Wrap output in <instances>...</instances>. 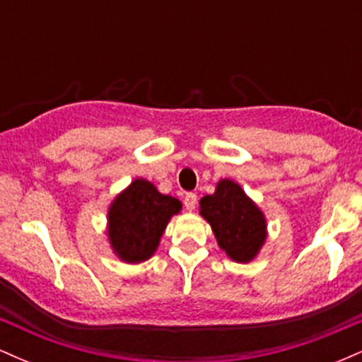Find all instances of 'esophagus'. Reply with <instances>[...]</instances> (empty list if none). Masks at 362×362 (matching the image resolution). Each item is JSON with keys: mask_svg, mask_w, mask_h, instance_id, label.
Returning a JSON list of instances; mask_svg holds the SVG:
<instances>
[{"mask_svg": "<svg viewBox=\"0 0 362 362\" xmlns=\"http://www.w3.org/2000/svg\"><path fill=\"white\" fill-rule=\"evenodd\" d=\"M195 204H197V195H195L194 192H189L185 194L184 197V206L187 211H194L195 209Z\"/></svg>", "mask_w": 362, "mask_h": 362, "instance_id": "esophagus-1", "label": "esophagus"}]
</instances>
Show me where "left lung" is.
<instances>
[{
  "label": "left lung",
  "instance_id": "left-lung-1",
  "mask_svg": "<svg viewBox=\"0 0 362 362\" xmlns=\"http://www.w3.org/2000/svg\"><path fill=\"white\" fill-rule=\"evenodd\" d=\"M201 214L219 247L235 262H250L265 242L264 214L233 180L224 178L213 195L201 199Z\"/></svg>",
  "mask_w": 362,
  "mask_h": 362
}]
</instances>
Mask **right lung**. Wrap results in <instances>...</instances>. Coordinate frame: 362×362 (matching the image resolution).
<instances>
[{
    "mask_svg": "<svg viewBox=\"0 0 362 362\" xmlns=\"http://www.w3.org/2000/svg\"><path fill=\"white\" fill-rule=\"evenodd\" d=\"M180 207L175 197L160 194L151 182L138 178L110 206L112 248L131 264L148 260L155 253L170 218Z\"/></svg>",
    "mask_w": 362,
    "mask_h": 362,
    "instance_id": "obj_1",
    "label": "right lung"
}]
</instances>
